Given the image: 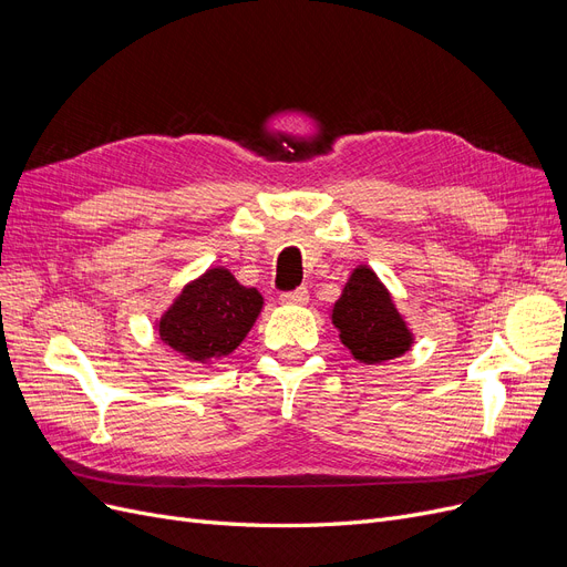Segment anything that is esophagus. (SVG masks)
<instances>
[{
  "instance_id": "esophagus-1",
  "label": "esophagus",
  "mask_w": 567,
  "mask_h": 567,
  "mask_svg": "<svg viewBox=\"0 0 567 567\" xmlns=\"http://www.w3.org/2000/svg\"><path fill=\"white\" fill-rule=\"evenodd\" d=\"M279 300L284 305H307L309 302V290L307 288H295V290L281 292Z\"/></svg>"
}]
</instances>
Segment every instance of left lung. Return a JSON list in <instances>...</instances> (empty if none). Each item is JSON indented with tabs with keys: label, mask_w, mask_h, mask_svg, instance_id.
Listing matches in <instances>:
<instances>
[{
	"label": "left lung",
	"mask_w": 567,
	"mask_h": 567,
	"mask_svg": "<svg viewBox=\"0 0 567 567\" xmlns=\"http://www.w3.org/2000/svg\"><path fill=\"white\" fill-rule=\"evenodd\" d=\"M332 322L350 355L364 364L394 360L413 343V334L394 309L390 292L364 265L350 275L332 309Z\"/></svg>",
	"instance_id": "obj_1"
}]
</instances>
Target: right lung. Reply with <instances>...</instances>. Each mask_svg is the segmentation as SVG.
<instances>
[{
  "mask_svg": "<svg viewBox=\"0 0 567 567\" xmlns=\"http://www.w3.org/2000/svg\"><path fill=\"white\" fill-rule=\"evenodd\" d=\"M262 309V295L245 288L224 267L207 269L184 286L175 305L161 316L158 334L194 362L221 360L245 341Z\"/></svg>",
  "mask_w": 567,
  "mask_h": 567,
  "instance_id": "add662e5",
  "label": "right lung"
}]
</instances>
